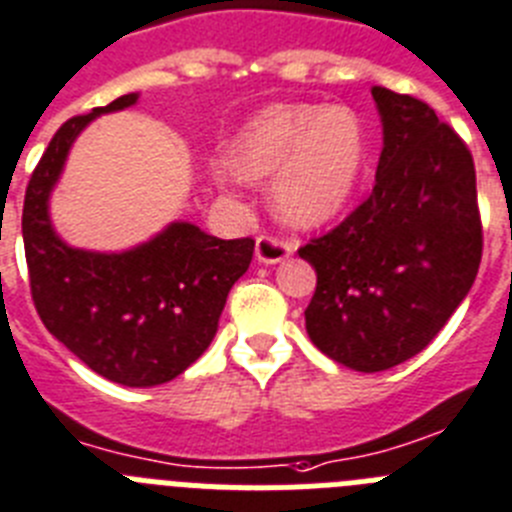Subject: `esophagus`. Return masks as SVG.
I'll return each mask as SVG.
<instances>
[{
	"label": "esophagus",
	"mask_w": 512,
	"mask_h": 512,
	"mask_svg": "<svg viewBox=\"0 0 512 512\" xmlns=\"http://www.w3.org/2000/svg\"><path fill=\"white\" fill-rule=\"evenodd\" d=\"M293 255V244L288 239H278L273 234H260L255 242V257L257 262H265V265H275V262H283L286 257Z\"/></svg>",
	"instance_id": "esophagus-1"
}]
</instances>
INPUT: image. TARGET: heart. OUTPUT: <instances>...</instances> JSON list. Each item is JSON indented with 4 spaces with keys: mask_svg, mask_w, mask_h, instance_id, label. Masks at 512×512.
Wrapping results in <instances>:
<instances>
[{
    "mask_svg": "<svg viewBox=\"0 0 512 512\" xmlns=\"http://www.w3.org/2000/svg\"><path fill=\"white\" fill-rule=\"evenodd\" d=\"M237 180H273V203L293 226L337 219L358 193L366 136L342 105H273L231 141L224 157Z\"/></svg>",
    "mask_w": 512,
    "mask_h": 512,
    "instance_id": "b5f03b06",
    "label": "heart"
}]
</instances>
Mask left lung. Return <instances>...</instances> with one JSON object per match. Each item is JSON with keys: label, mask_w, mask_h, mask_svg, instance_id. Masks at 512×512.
I'll return each mask as SVG.
<instances>
[{"label": "left lung", "mask_w": 512, "mask_h": 512, "mask_svg": "<svg viewBox=\"0 0 512 512\" xmlns=\"http://www.w3.org/2000/svg\"><path fill=\"white\" fill-rule=\"evenodd\" d=\"M384 126L376 185L299 255L317 270L306 332L332 361L376 373L428 348L482 260L474 159L430 105L371 90Z\"/></svg>", "instance_id": "1"}]
</instances>
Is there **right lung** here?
Listing matches in <instances>:
<instances>
[{"instance_id":"1","label":"right lung","mask_w":512,"mask_h":512,"mask_svg":"<svg viewBox=\"0 0 512 512\" xmlns=\"http://www.w3.org/2000/svg\"><path fill=\"white\" fill-rule=\"evenodd\" d=\"M136 100V92L123 95L56 131L25 190L22 239L46 330L95 373L139 389L167 384L201 358L231 286L250 268L255 239H219L175 221L133 250L90 252L56 234L48 198L71 144L97 115Z\"/></svg>"}]
</instances>
